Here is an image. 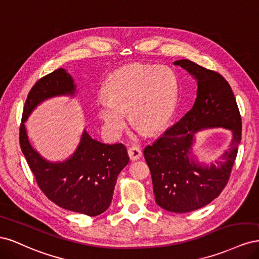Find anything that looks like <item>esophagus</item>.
I'll list each match as a JSON object with an SVG mask.
<instances>
[{
    "label": "esophagus",
    "instance_id": "obj_1",
    "mask_svg": "<svg viewBox=\"0 0 259 259\" xmlns=\"http://www.w3.org/2000/svg\"><path fill=\"white\" fill-rule=\"evenodd\" d=\"M127 153H128V156L132 161H137L138 159H140V156H142V154H143L142 150H140L138 147H135V146L128 148Z\"/></svg>",
    "mask_w": 259,
    "mask_h": 259
}]
</instances>
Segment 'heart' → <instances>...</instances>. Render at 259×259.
<instances>
[{"label":"heart","mask_w":259,"mask_h":259,"mask_svg":"<svg viewBox=\"0 0 259 259\" xmlns=\"http://www.w3.org/2000/svg\"><path fill=\"white\" fill-rule=\"evenodd\" d=\"M97 100V115L105 130L119 136L126 126V111L142 132L160 131L173 115L178 97V80L173 70L145 64L119 68L108 77Z\"/></svg>","instance_id":"heart-1"}]
</instances>
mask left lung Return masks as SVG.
<instances>
[{
  "mask_svg": "<svg viewBox=\"0 0 259 259\" xmlns=\"http://www.w3.org/2000/svg\"><path fill=\"white\" fill-rule=\"evenodd\" d=\"M175 66L187 70L198 83L191 110L144 150L151 171L156 204L174 213H188L207 205L228 183L241 142L242 122L236 97L225 77L195 62L182 59ZM224 127L233 139L221 160L202 166L191 154L194 135L204 128Z\"/></svg>",
  "mask_w": 259,
  "mask_h": 259,
  "instance_id": "left-lung-1",
  "label": "left lung"
}]
</instances>
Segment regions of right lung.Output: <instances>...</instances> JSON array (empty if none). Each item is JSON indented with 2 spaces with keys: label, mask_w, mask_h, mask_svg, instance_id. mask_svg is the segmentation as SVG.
Masks as SVG:
<instances>
[{
  "label": "right lung",
  "mask_w": 259,
  "mask_h": 259,
  "mask_svg": "<svg viewBox=\"0 0 259 259\" xmlns=\"http://www.w3.org/2000/svg\"><path fill=\"white\" fill-rule=\"evenodd\" d=\"M74 94L72 76L62 68L38 80L30 90L23 107L19 143L36 184L46 197L65 209L97 216L110 206L117 175L128 163L125 146L98 142L84 130L79 146L69 159L50 162L31 146L25 127L28 116L42 101Z\"/></svg>",
  "instance_id": "add662e5"
}]
</instances>
